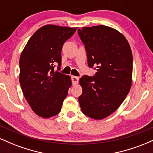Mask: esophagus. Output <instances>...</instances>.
I'll return each instance as SVG.
<instances>
[{"label":"esophagus","instance_id":"obj_1","mask_svg":"<svg viewBox=\"0 0 153 153\" xmlns=\"http://www.w3.org/2000/svg\"><path fill=\"white\" fill-rule=\"evenodd\" d=\"M71 80H72V82H73V85H76V84L78 82L79 78H78V77L72 76V77H71Z\"/></svg>","mask_w":153,"mask_h":153}]
</instances>
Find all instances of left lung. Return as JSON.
I'll return each mask as SVG.
<instances>
[{
	"label": "left lung",
	"instance_id": "8db88e82",
	"mask_svg": "<svg viewBox=\"0 0 153 153\" xmlns=\"http://www.w3.org/2000/svg\"><path fill=\"white\" fill-rule=\"evenodd\" d=\"M78 35L85 45L89 68L94 76L80 79L82 88L78 101L82 112L94 119L108 117L129 94L133 59L127 39L113 28L103 25L82 27Z\"/></svg>",
	"mask_w": 153,
	"mask_h": 153
}]
</instances>
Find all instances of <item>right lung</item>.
Returning a JSON list of instances; mask_svg holds the SVG:
<instances>
[{"label": "right lung", "instance_id": "add662e5", "mask_svg": "<svg viewBox=\"0 0 153 153\" xmlns=\"http://www.w3.org/2000/svg\"><path fill=\"white\" fill-rule=\"evenodd\" d=\"M77 27L48 24L42 26L29 39L19 60V82L31 109L42 118L58 114L71 86V77L54 71L61 65L64 43Z\"/></svg>", "mask_w": 153, "mask_h": 153}]
</instances>
